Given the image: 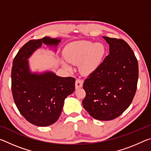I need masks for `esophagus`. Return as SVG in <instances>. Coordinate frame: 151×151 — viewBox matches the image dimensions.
Instances as JSON below:
<instances>
[{"label":"esophagus","mask_w":151,"mask_h":151,"mask_svg":"<svg viewBox=\"0 0 151 151\" xmlns=\"http://www.w3.org/2000/svg\"><path fill=\"white\" fill-rule=\"evenodd\" d=\"M83 81L81 80V79L77 78L75 81V88L76 89L80 88L83 86Z\"/></svg>","instance_id":"34e87169"}]
</instances>
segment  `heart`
I'll use <instances>...</instances> for the list:
<instances>
[{"label": "heart", "instance_id": "b5f03b06", "mask_svg": "<svg viewBox=\"0 0 151 151\" xmlns=\"http://www.w3.org/2000/svg\"><path fill=\"white\" fill-rule=\"evenodd\" d=\"M106 53V48L101 42L94 43L89 40H79L70 42L64 48L66 60L73 65H78V69L84 75H89L99 67ZM61 65L67 70L71 67L65 61Z\"/></svg>", "mask_w": 151, "mask_h": 151}]
</instances>
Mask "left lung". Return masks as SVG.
<instances>
[{"label":"left lung","instance_id":"obj_1","mask_svg":"<svg viewBox=\"0 0 151 151\" xmlns=\"http://www.w3.org/2000/svg\"><path fill=\"white\" fill-rule=\"evenodd\" d=\"M109 54L85 79L83 106L93 118L111 121L119 116L132 103L137 90L139 65L130 46L122 39L103 37Z\"/></svg>","mask_w":151,"mask_h":151}]
</instances>
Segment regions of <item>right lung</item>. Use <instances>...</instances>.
<instances>
[{
  "label": "right lung",
  "mask_w": 151,
  "mask_h": 151,
  "mask_svg": "<svg viewBox=\"0 0 151 151\" xmlns=\"http://www.w3.org/2000/svg\"><path fill=\"white\" fill-rule=\"evenodd\" d=\"M59 37L31 40L18 52L12 63V93L20 114L32 124L47 127L54 124L62 112L65 99L75 90V78L61 77L51 70L32 71L29 59L42 45L55 52Z\"/></svg>",
  "instance_id": "right-lung-1"
}]
</instances>
